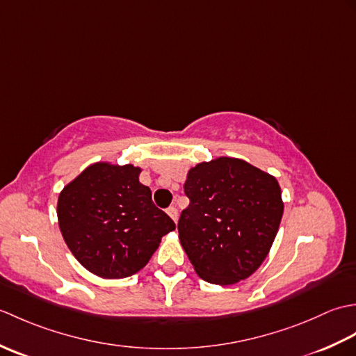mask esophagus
<instances>
[{"mask_svg": "<svg viewBox=\"0 0 356 356\" xmlns=\"http://www.w3.org/2000/svg\"><path fill=\"white\" fill-rule=\"evenodd\" d=\"M166 214H168L174 222H177V217H179V213H177V208L176 207H170L168 209H166Z\"/></svg>", "mask_w": 356, "mask_h": 356, "instance_id": "34e87169", "label": "esophagus"}]
</instances>
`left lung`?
I'll return each mask as SVG.
<instances>
[{
  "label": "left lung",
  "instance_id": "1",
  "mask_svg": "<svg viewBox=\"0 0 356 356\" xmlns=\"http://www.w3.org/2000/svg\"><path fill=\"white\" fill-rule=\"evenodd\" d=\"M190 205L177 229L199 277L234 284L259 269L283 216L275 177L240 159L218 157L195 165L184 185Z\"/></svg>",
  "mask_w": 356,
  "mask_h": 356
}]
</instances>
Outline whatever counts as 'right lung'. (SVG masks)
<instances>
[{"label":"right lung","mask_w":356,"mask_h":356,"mask_svg":"<svg viewBox=\"0 0 356 356\" xmlns=\"http://www.w3.org/2000/svg\"><path fill=\"white\" fill-rule=\"evenodd\" d=\"M140 168L95 163L67 185L58 199L63 237L76 260L102 278L140 270L161 238L176 225L139 182Z\"/></svg>","instance_id":"1"}]
</instances>
